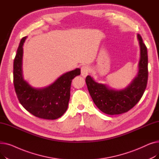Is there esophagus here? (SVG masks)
Returning a JSON list of instances; mask_svg holds the SVG:
<instances>
[{
  "label": "esophagus",
  "instance_id": "obj_1",
  "mask_svg": "<svg viewBox=\"0 0 159 159\" xmlns=\"http://www.w3.org/2000/svg\"><path fill=\"white\" fill-rule=\"evenodd\" d=\"M89 71V68L88 66H83L81 68V75L83 77H86Z\"/></svg>",
  "mask_w": 159,
  "mask_h": 159
}]
</instances>
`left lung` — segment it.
<instances>
[{
    "mask_svg": "<svg viewBox=\"0 0 159 159\" xmlns=\"http://www.w3.org/2000/svg\"><path fill=\"white\" fill-rule=\"evenodd\" d=\"M140 48V59L137 76L122 90H115L99 84L88 75L86 83L89 93L98 109L107 115L126 113L134 107L143 97L148 79V51L141 36L137 35Z\"/></svg>",
    "mask_w": 159,
    "mask_h": 159,
    "instance_id": "8db88e82",
    "label": "left lung"
}]
</instances>
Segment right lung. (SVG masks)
Segmentation results:
<instances>
[{
	"mask_svg": "<svg viewBox=\"0 0 159 159\" xmlns=\"http://www.w3.org/2000/svg\"><path fill=\"white\" fill-rule=\"evenodd\" d=\"M26 37L21 39L13 62V84L16 96L22 106L33 115L44 119H57L68 109L71 81L80 75V70L77 68L64 73L46 88H32L22 77V46Z\"/></svg>",
	"mask_w": 159,
	"mask_h": 159,
	"instance_id": "add662e5",
	"label": "right lung"
}]
</instances>
